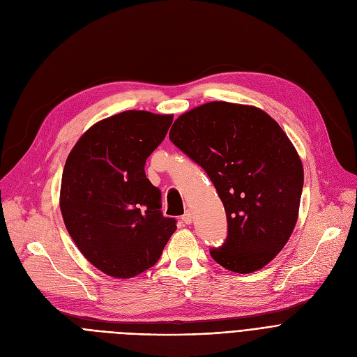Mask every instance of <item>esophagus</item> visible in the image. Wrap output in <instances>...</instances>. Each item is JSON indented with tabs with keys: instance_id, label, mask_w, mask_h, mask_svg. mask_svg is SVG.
I'll use <instances>...</instances> for the list:
<instances>
[{
	"instance_id": "esophagus-1",
	"label": "esophagus",
	"mask_w": 357,
	"mask_h": 357,
	"mask_svg": "<svg viewBox=\"0 0 357 357\" xmlns=\"http://www.w3.org/2000/svg\"><path fill=\"white\" fill-rule=\"evenodd\" d=\"M192 214H191V211H186L183 215H182V221L185 222V224H191L192 222Z\"/></svg>"
}]
</instances>
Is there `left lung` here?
<instances>
[{
    "mask_svg": "<svg viewBox=\"0 0 357 357\" xmlns=\"http://www.w3.org/2000/svg\"><path fill=\"white\" fill-rule=\"evenodd\" d=\"M169 139L205 169L227 214L211 256L236 273L265 268L298 221L304 167L280 126L255 105L211 101L179 116Z\"/></svg>",
    "mask_w": 357,
    "mask_h": 357,
    "instance_id": "8db88e82",
    "label": "left lung"
}]
</instances>
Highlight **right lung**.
Here are the masks:
<instances>
[{
  "mask_svg": "<svg viewBox=\"0 0 357 357\" xmlns=\"http://www.w3.org/2000/svg\"><path fill=\"white\" fill-rule=\"evenodd\" d=\"M172 114L128 109L91 126L66 159L59 205L75 245L108 276L135 278L159 260L176 230L144 163Z\"/></svg>",
  "mask_w": 357,
  "mask_h": 357,
  "instance_id": "1",
  "label": "right lung"
}]
</instances>
